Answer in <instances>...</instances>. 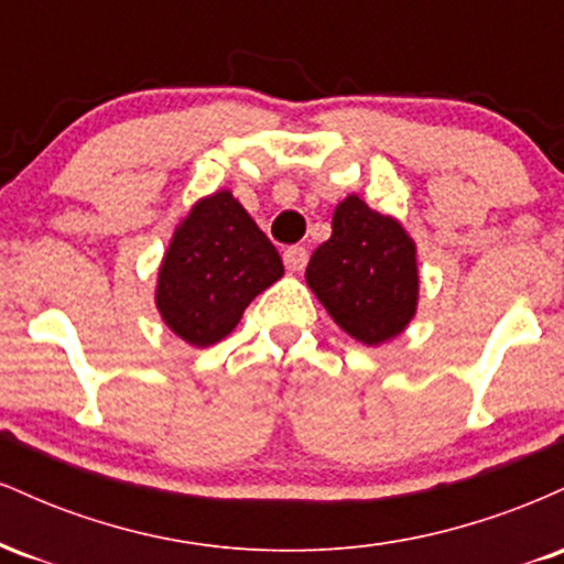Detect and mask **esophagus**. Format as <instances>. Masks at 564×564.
<instances>
[{
    "label": "esophagus",
    "mask_w": 564,
    "mask_h": 564,
    "mask_svg": "<svg viewBox=\"0 0 564 564\" xmlns=\"http://www.w3.org/2000/svg\"><path fill=\"white\" fill-rule=\"evenodd\" d=\"M307 260H310V251L304 249V246H289V249L283 251V262H286V268L294 270V273H300V270L307 268Z\"/></svg>",
    "instance_id": "34e87169"
}]
</instances>
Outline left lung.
Segmentation results:
<instances>
[{
    "mask_svg": "<svg viewBox=\"0 0 564 564\" xmlns=\"http://www.w3.org/2000/svg\"><path fill=\"white\" fill-rule=\"evenodd\" d=\"M310 289L364 345L392 339L416 313V249L392 217L349 196L336 206L332 238L313 251Z\"/></svg>",
    "mask_w": 564,
    "mask_h": 564,
    "instance_id": "left-lung-1",
    "label": "left lung"
}]
</instances>
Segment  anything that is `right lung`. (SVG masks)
Segmentation results:
<instances>
[{
	"mask_svg": "<svg viewBox=\"0 0 564 564\" xmlns=\"http://www.w3.org/2000/svg\"><path fill=\"white\" fill-rule=\"evenodd\" d=\"M283 275L281 254L246 209L219 191L198 200L174 232L159 273L156 304L187 345L228 336L260 291Z\"/></svg>",
	"mask_w": 564,
	"mask_h": 564,
	"instance_id": "obj_1",
	"label": "right lung"
}]
</instances>
